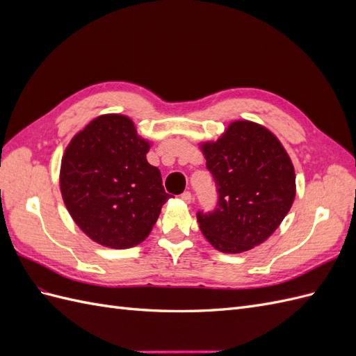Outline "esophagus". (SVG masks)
<instances>
[{
  "label": "esophagus",
  "instance_id": "34e87169",
  "mask_svg": "<svg viewBox=\"0 0 356 356\" xmlns=\"http://www.w3.org/2000/svg\"><path fill=\"white\" fill-rule=\"evenodd\" d=\"M181 199L184 200L186 203H191V200H193V195H191L190 191H184V193H182V195H181Z\"/></svg>",
  "mask_w": 356,
  "mask_h": 356
}]
</instances>
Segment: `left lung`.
Returning <instances> with one entry per match:
<instances>
[{"label":"left lung","mask_w":356,"mask_h":356,"mask_svg":"<svg viewBox=\"0 0 356 356\" xmlns=\"http://www.w3.org/2000/svg\"><path fill=\"white\" fill-rule=\"evenodd\" d=\"M218 193L217 208L197 212L208 242L225 254L263 243L296 197L294 166L277 138L252 122H234L202 147Z\"/></svg>","instance_id":"left-lung-1"}]
</instances>
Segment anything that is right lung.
Here are the masks:
<instances>
[{
    "mask_svg": "<svg viewBox=\"0 0 356 356\" xmlns=\"http://www.w3.org/2000/svg\"><path fill=\"white\" fill-rule=\"evenodd\" d=\"M149 144L131 118L106 114L72 138L60 166V191L75 224L95 242L126 250L152 232L169 195L147 161Z\"/></svg>",
    "mask_w": 356,
    "mask_h": 356,
    "instance_id": "right-lung-1",
    "label": "right lung"
}]
</instances>
